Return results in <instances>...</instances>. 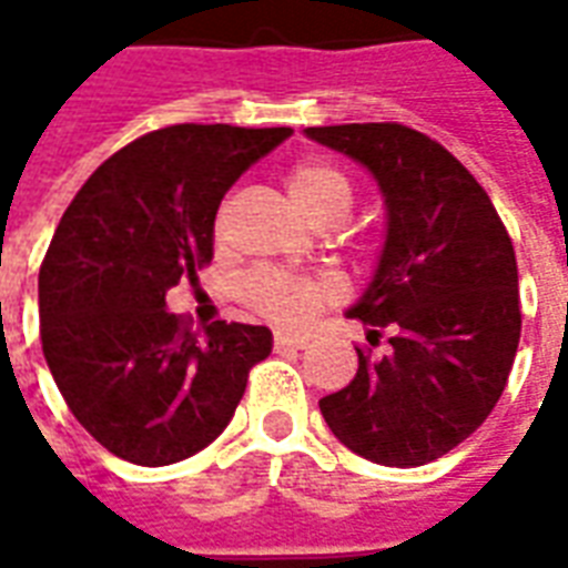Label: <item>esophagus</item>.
<instances>
[{
    "label": "esophagus",
    "mask_w": 568,
    "mask_h": 568,
    "mask_svg": "<svg viewBox=\"0 0 568 568\" xmlns=\"http://www.w3.org/2000/svg\"><path fill=\"white\" fill-rule=\"evenodd\" d=\"M310 341L307 337H301V334H288V332H276L273 334V346L276 349H304Z\"/></svg>",
    "instance_id": "esophagus-1"
}]
</instances>
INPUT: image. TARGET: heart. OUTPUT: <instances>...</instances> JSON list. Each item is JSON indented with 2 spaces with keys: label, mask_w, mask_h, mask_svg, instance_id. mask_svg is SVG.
Wrapping results in <instances>:
<instances>
[{
  "label": "heart",
  "mask_w": 568,
  "mask_h": 568,
  "mask_svg": "<svg viewBox=\"0 0 568 568\" xmlns=\"http://www.w3.org/2000/svg\"><path fill=\"white\" fill-rule=\"evenodd\" d=\"M288 197L295 200V206L310 222H316L328 212H349L353 203V187L337 166L325 161H304L288 170L285 175ZM219 231L224 224V206L219 212ZM332 295V285L316 276L304 273H285L273 267L252 271L243 280V297L248 307H255L261 316L283 325H301L313 316V310L320 307L325 297Z\"/></svg>",
  "instance_id": "b5f03b06"
}]
</instances>
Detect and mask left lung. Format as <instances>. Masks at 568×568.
Here are the masks:
<instances>
[{
  "mask_svg": "<svg viewBox=\"0 0 568 568\" xmlns=\"http://www.w3.org/2000/svg\"><path fill=\"white\" fill-rule=\"evenodd\" d=\"M381 187L386 236L346 316L389 328V353H358L320 410L334 438L377 465L414 468L450 453L499 402L520 344L511 236L487 191L450 151L405 124L307 128ZM377 334V332H374Z\"/></svg>",
  "mask_w": 568,
  "mask_h": 568,
  "instance_id": "obj_1",
  "label": "left lung"
}]
</instances>
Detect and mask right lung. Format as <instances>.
I'll list each match as a JSON object with an SVG mask.
<instances>
[{
	"label": "right lung",
	"mask_w": 568,
	"mask_h": 568,
	"mask_svg": "<svg viewBox=\"0 0 568 568\" xmlns=\"http://www.w3.org/2000/svg\"><path fill=\"white\" fill-rule=\"evenodd\" d=\"M292 128L175 124L115 151L69 203L39 271L42 353L81 426L133 465H173L219 438L271 356L264 325L197 337L166 292L212 261L215 212Z\"/></svg>",
	"instance_id": "obj_1"
}]
</instances>
